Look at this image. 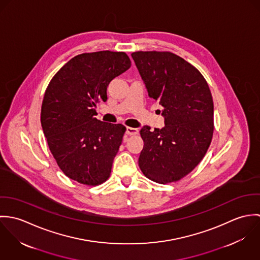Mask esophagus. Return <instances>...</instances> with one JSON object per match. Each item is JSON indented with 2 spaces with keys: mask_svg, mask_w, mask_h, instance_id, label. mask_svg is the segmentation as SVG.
I'll return each instance as SVG.
<instances>
[{
  "mask_svg": "<svg viewBox=\"0 0 260 260\" xmlns=\"http://www.w3.org/2000/svg\"><path fill=\"white\" fill-rule=\"evenodd\" d=\"M126 134L127 135H136V134H138V129L132 128V127H127L126 128Z\"/></svg>",
  "mask_w": 260,
  "mask_h": 260,
  "instance_id": "obj_1",
  "label": "esophagus"
}]
</instances>
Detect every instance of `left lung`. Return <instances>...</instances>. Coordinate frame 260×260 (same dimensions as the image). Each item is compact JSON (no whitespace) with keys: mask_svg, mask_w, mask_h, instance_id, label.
Masks as SVG:
<instances>
[{"mask_svg":"<svg viewBox=\"0 0 260 260\" xmlns=\"http://www.w3.org/2000/svg\"><path fill=\"white\" fill-rule=\"evenodd\" d=\"M150 98L162 106L165 126H143L139 167L150 180L166 184L189 174L213 135V100L208 84L190 63L171 52L131 54Z\"/></svg>","mask_w":260,"mask_h":260,"instance_id":"left-lung-1","label":"left lung"}]
</instances>
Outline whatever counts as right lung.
<instances>
[{
  "label": "right lung",
  "mask_w": 260,
  "mask_h": 260,
  "mask_svg": "<svg viewBox=\"0 0 260 260\" xmlns=\"http://www.w3.org/2000/svg\"><path fill=\"white\" fill-rule=\"evenodd\" d=\"M131 67L124 52L75 56L50 81L41 124L51 153L66 176L85 185L105 182L126 127L98 120L96 105L107 100L112 80Z\"/></svg>",
  "instance_id": "obj_1"
}]
</instances>
